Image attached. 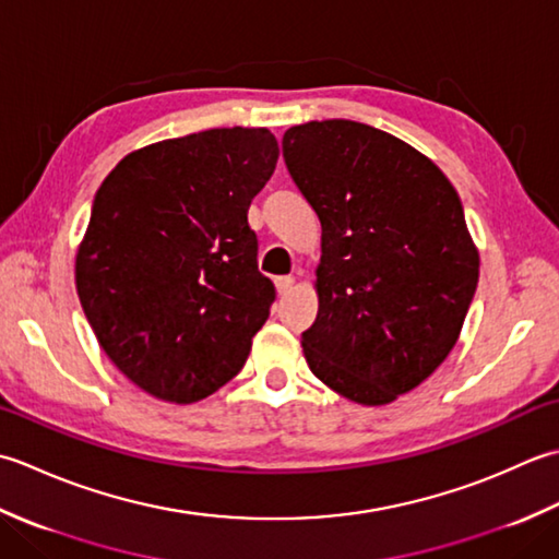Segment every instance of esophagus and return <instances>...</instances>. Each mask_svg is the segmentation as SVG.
Returning <instances> with one entry per match:
<instances>
[{
  "label": "esophagus",
  "instance_id": "34e87169",
  "mask_svg": "<svg viewBox=\"0 0 559 559\" xmlns=\"http://www.w3.org/2000/svg\"><path fill=\"white\" fill-rule=\"evenodd\" d=\"M275 287H277L280 294H289L292 287H294V277H277Z\"/></svg>",
  "mask_w": 559,
  "mask_h": 559
}]
</instances>
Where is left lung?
Returning <instances> with one entry per match:
<instances>
[{
	"label": "left lung",
	"mask_w": 559,
	"mask_h": 559,
	"mask_svg": "<svg viewBox=\"0 0 559 559\" xmlns=\"http://www.w3.org/2000/svg\"><path fill=\"white\" fill-rule=\"evenodd\" d=\"M284 162L321 219L309 369L359 405L417 389L449 357L480 275L459 192L397 136L355 120L296 124Z\"/></svg>",
	"instance_id": "8db88e82"
}]
</instances>
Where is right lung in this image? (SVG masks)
I'll return each mask as SVG.
<instances>
[{"mask_svg":"<svg viewBox=\"0 0 559 559\" xmlns=\"http://www.w3.org/2000/svg\"><path fill=\"white\" fill-rule=\"evenodd\" d=\"M265 128H216L128 154L100 183L76 250V294L108 359L166 403L243 369L275 287L248 207L277 166Z\"/></svg>","mask_w":559,"mask_h":559,"instance_id":"right-lung-1","label":"right lung"}]
</instances>
